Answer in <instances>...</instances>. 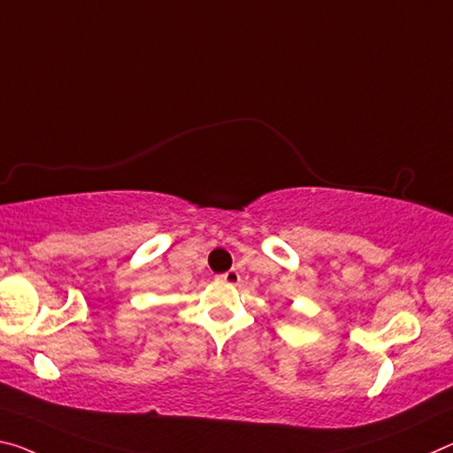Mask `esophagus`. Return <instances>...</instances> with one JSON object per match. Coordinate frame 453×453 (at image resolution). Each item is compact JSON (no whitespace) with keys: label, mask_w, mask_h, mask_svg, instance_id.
<instances>
[{"label":"esophagus","mask_w":453,"mask_h":453,"mask_svg":"<svg viewBox=\"0 0 453 453\" xmlns=\"http://www.w3.org/2000/svg\"><path fill=\"white\" fill-rule=\"evenodd\" d=\"M219 280H221V282H226V284H238L240 274H238V270H229V272H226V274H221Z\"/></svg>","instance_id":"obj_1"}]
</instances>
